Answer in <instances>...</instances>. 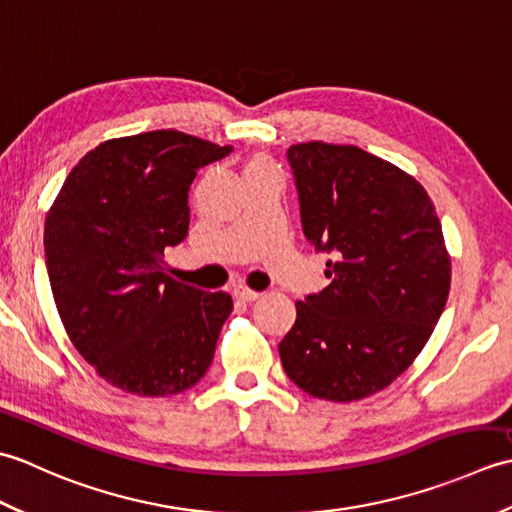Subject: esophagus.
Segmentation results:
<instances>
[{"label": "esophagus", "instance_id": "obj_1", "mask_svg": "<svg viewBox=\"0 0 512 512\" xmlns=\"http://www.w3.org/2000/svg\"><path fill=\"white\" fill-rule=\"evenodd\" d=\"M233 295L239 299V301H246V303H250V301H255V299H259V292H255V290H250V288H244V286H239V288H235L233 290Z\"/></svg>", "mask_w": 512, "mask_h": 512}]
</instances>
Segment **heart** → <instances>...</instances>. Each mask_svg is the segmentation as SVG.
<instances>
[{
	"mask_svg": "<svg viewBox=\"0 0 512 512\" xmlns=\"http://www.w3.org/2000/svg\"><path fill=\"white\" fill-rule=\"evenodd\" d=\"M257 165H259V162H255V165H253V167H257Z\"/></svg>",
	"mask_w": 512,
	"mask_h": 512,
	"instance_id": "heart-1",
	"label": "heart"
}]
</instances>
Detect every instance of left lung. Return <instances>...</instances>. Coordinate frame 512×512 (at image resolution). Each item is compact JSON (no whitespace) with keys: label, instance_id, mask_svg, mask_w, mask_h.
I'll list each match as a JSON object with an SVG mask.
<instances>
[{"label":"left lung","instance_id":"left-lung-1","mask_svg":"<svg viewBox=\"0 0 512 512\" xmlns=\"http://www.w3.org/2000/svg\"><path fill=\"white\" fill-rule=\"evenodd\" d=\"M288 162L330 286L297 301L281 365L314 398L361 400L405 372L436 328L451 286L442 226L409 173L354 145H292Z\"/></svg>","mask_w":512,"mask_h":512}]
</instances>
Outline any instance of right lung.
Returning a JSON list of instances; mask_svg holds the SVG:
<instances>
[{
    "label": "right lung",
    "mask_w": 512,
    "mask_h": 512,
    "mask_svg": "<svg viewBox=\"0 0 512 512\" xmlns=\"http://www.w3.org/2000/svg\"><path fill=\"white\" fill-rule=\"evenodd\" d=\"M231 151L173 129L107 140L70 171L46 217L43 248L65 332L129 394H180L213 361L233 299L171 279L165 248L189 233L198 171Z\"/></svg>",
    "instance_id": "right-lung-1"
}]
</instances>
